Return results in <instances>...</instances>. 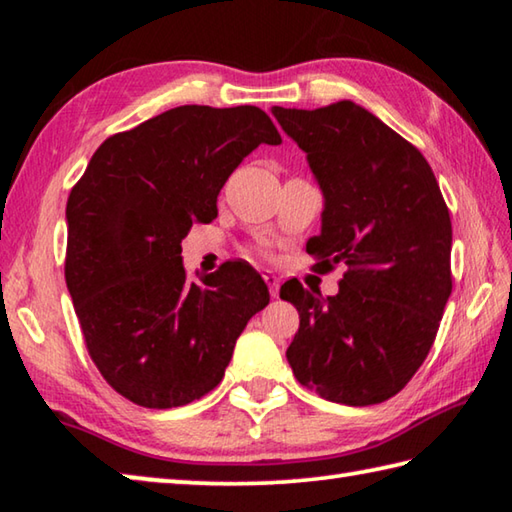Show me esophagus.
Segmentation results:
<instances>
[{
	"instance_id": "esophagus-1",
	"label": "esophagus",
	"mask_w": 512,
	"mask_h": 512,
	"mask_svg": "<svg viewBox=\"0 0 512 512\" xmlns=\"http://www.w3.org/2000/svg\"><path fill=\"white\" fill-rule=\"evenodd\" d=\"M264 282L268 284V291H271V296L277 298V293H280V277L271 271H264Z\"/></svg>"
}]
</instances>
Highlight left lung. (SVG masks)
I'll return each instance as SVG.
<instances>
[{"label":"left lung","instance_id":"obj_1","mask_svg":"<svg viewBox=\"0 0 512 512\" xmlns=\"http://www.w3.org/2000/svg\"><path fill=\"white\" fill-rule=\"evenodd\" d=\"M271 112L325 198L307 253L325 268L348 266L336 296L282 284L280 298L300 314L291 370L323 400L386 402L427 359L452 293V221L438 180L411 142L357 103Z\"/></svg>","mask_w":512,"mask_h":512}]
</instances>
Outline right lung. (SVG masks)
Here are the masks:
<instances>
[{
    "label": "right lung",
    "mask_w": 512,
    "mask_h": 512,
    "mask_svg": "<svg viewBox=\"0 0 512 512\" xmlns=\"http://www.w3.org/2000/svg\"><path fill=\"white\" fill-rule=\"evenodd\" d=\"M255 106H180L108 137L67 198L65 282L88 352L119 395L173 409L219 386L239 334L268 305L253 266L189 282L183 239L259 144H280Z\"/></svg>",
    "instance_id": "obj_1"
}]
</instances>
